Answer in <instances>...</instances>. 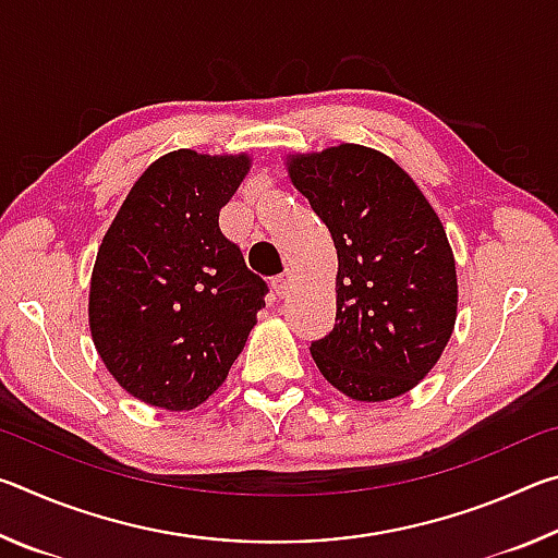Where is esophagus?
I'll return each mask as SVG.
<instances>
[{
    "instance_id": "obj_1",
    "label": "esophagus",
    "mask_w": 558,
    "mask_h": 558,
    "mask_svg": "<svg viewBox=\"0 0 558 558\" xmlns=\"http://www.w3.org/2000/svg\"><path fill=\"white\" fill-rule=\"evenodd\" d=\"M272 288H276V295L278 298H286L288 295V288H290V270L282 272L276 280H272Z\"/></svg>"
}]
</instances>
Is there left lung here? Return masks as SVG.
<instances>
[{
  "label": "left lung",
  "instance_id": "8db88e82",
  "mask_svg": "<svg viewBox=\"0 0 558 558\" xmlns=\"http://www.w3.org/2000/svg\"><path fill=\"white\" fill-rule=\"evenodd\" d=\"M288 172L337 248L335 329L310 347L356 401L411 391L446 349L458 276L446 229L391 157L362 145L288 157Z\"/></svg>",
  "mask_w": 558,
  "mask_h": 558
}]
</instances>
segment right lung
I'll list each match as a JSON object with an SVG mask.
<instances>
[{
	"mask_svg": "<svg viewBox=\"0 0 558 558\" xmlns=\"http://www.w3.org/2000/svg\"><path fill=\"white\" fill-rule=\"evenodd\" d=\"M248 155L174 149L149 165L102 235L93 344L135 399L192 411L219 389L266 307V280L219 229Z\"/></svg>",
	"mask_w": 558,
	"mask_h": 558,
	"instance_id": "right-lung-1",
	"label": "right lung"
}]
</instances>
